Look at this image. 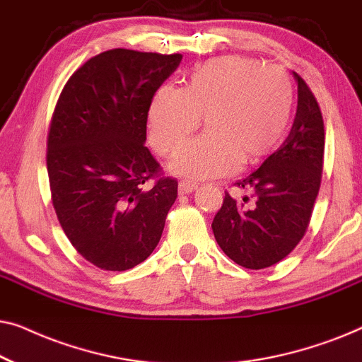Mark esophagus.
I'll use <instances>...</instances> for the list:
<instances>
[{
	"mask_svg": "<svg viewBox=\"0 0 362 362\" xmlns=\"http://www.w3.org/2000/svg\"><path fill=\"white\" fill-rule=\"evenodd\" d=\"M197 189V185L196 182H191V181H181L180 186H177V191H180V194H191L192 191Z\"/></svg>",
	"mask_w": 362,
	"mask_h": 362,
	"instance_id": "1",
	"label": "esophagus"
}]
</instances>
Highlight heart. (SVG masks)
Here are the masks:
<instances>
[{
    "instance_id": "b5f03b06",
    "label": "heart",
    "mask_w": 362,
    "mask_h": 362,
    "mask_svg": "<svg viewBox=\"0 0 362 362\" xmlns=\"http://www.w3.org/2000/svg\"><path fill=\"white\" fill-rule=\"evenodd\" d=\"M295 93L288 74L255 59H211L187 74L185 87L163 86L148 108L150 141L161 155H173L171 171L191 180L229 175L239 165H255L279 146L288 130Z\"/></svg>"
}]
</instances>
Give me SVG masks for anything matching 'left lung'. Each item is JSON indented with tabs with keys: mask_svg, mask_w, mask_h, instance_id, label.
I'll return each mask as SVG.
<instances>
[{
	"mask_svg": "<svg viewBox=\"0 0 362 362\" xmlns=\"http://www.w3.org/2000/svg\"><path fill=\"white\" fill-rule=\"evenodd\" d=\"M298 107L286 140L244 180L254 199L237 201L227 192L212 221V232L222 252L242 267L267 269L284 260L308 229L323 171L325 125L318 102L303 78Z\"/></svg>",
	"mask_w": 362,
	"mask_h": 362,
	"instance_id": "8db88e82",
	"label": "left lung"
}]
</instances>
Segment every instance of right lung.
Listing matches in <instances>:
<instances>
[{"label":"right lung","instance_id":"obj_1","mask_svg":"<svg viewBox=\"0 0 362 362\" xmlns=\"http://www.w3.org/2000/svg\"><path fill=\"white\" fill-rule=\"evenodd\" d=\"M181 59L110 49L77 69L57 100L47 136L52 204L71 244L102 270L146 260L177 197V181L160 177L145 141L151 98Z\"/></svg>","mask_w":362,"mask_h":362}]
</instances>
